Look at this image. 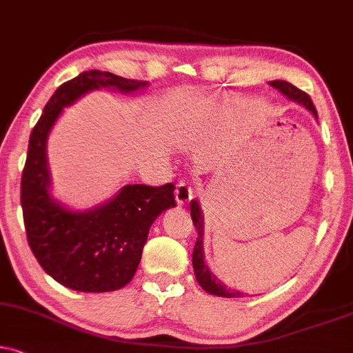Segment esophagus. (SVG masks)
<instances>
[{
    "instance_id": "1",
    "label": "esophagus",
    "mask_w": 353,
    "mask_h": 353,
    "mask_svg": "<svg viewBox=\"0 0 353 353\" xmlns=\"http://www.w3.org/2000/svg\"><path fill=\"white\" fill-rule=\"evenodd\" d=\"M175 196H176V201L180 204L191 201V199L194 198V186L191 185L190 181H180V183L176 185Z\"/></svg>"
}]
</instances>
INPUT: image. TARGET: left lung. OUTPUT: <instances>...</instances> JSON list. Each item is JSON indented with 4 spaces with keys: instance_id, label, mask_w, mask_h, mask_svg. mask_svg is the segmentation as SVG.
I'll return each instance as SVG.
<instances>
[{
    "instance_id": "obj_1",
    "label": "left lung",
    "mask_w": 353,
    "mask_h": 353,
    "mask_svg": "<svg viewBox=\"0 0 353 353\" xmlns=\"http://www.w3.org/2000/svg\"><path fill=\"white\" fill-rule=\"evenodd\" d=\"M270 85L273 88L280 90L283 94H286L290 99H294V101L304 104V106L310 110L314 117H317V111L314 103H312L311 97L307 93H304L303 90L296 88L294 85L288 83V81L283 80H275L270 81ZM191 219H193L194 228L198 230V239L196 243H194V250H193V268H194V275H196V280L199 283V286L210 294H216V296H224V298H242L243 293H239L236 290H230L228 286H224L217 278L212 275L208 268L206 262H204V255H203V216H201V210H199L196 201H191Z\"/></svg>"
}]
</instances>
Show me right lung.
<instances>
[{
  "instance_id": "right-lung-1",
  "label": "right lung",
  "mask_w": 353,
  "mask_h": 353,
  "mask_svg": "<svg viewBox=\"0 0 353 353\" xmlns=\"http://www.w3.org/2000/svg\"><path fill=\"white\" fill-rule=\"evenodd\" d=\"M101 86L129 93L145 81L90 70L60 85L30 132L21 178L26 236L34 256L55 281L85 293L128 285L136 275L152 223L175 206L173 183L125 185L110 203L88 212L67 211L50 199L47 136L65 106Z\"/></svg>"
}]
</instances>
